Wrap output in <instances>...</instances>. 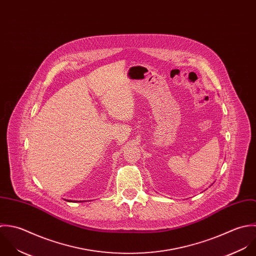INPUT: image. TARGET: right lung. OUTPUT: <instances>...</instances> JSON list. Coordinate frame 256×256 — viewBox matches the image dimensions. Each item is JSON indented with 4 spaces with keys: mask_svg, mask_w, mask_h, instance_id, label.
<instances>
[{
    "mask_svg": "<svg viewBox=\"0 0 256 256\" xmlns=\"http://www.w3.org/2000/svg\"><path fill=\"white\" fill-rule=\"evenodd\" d=\"M68 202H70V200H68Z\"/></svg>",
    "mask_w": 256,
    "mask_h": 256,
    "instance_id": "1",
    "label": "right lung"
}]
</instances>
